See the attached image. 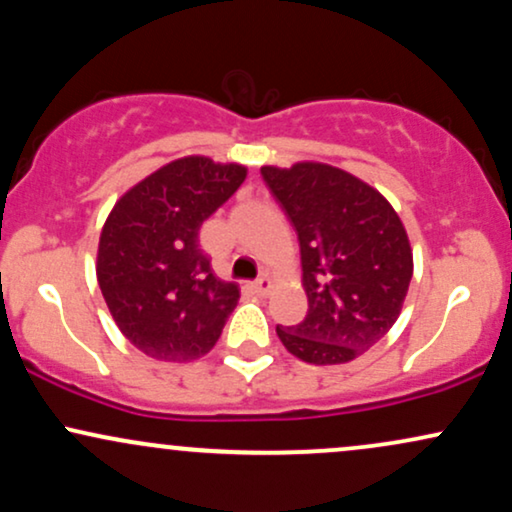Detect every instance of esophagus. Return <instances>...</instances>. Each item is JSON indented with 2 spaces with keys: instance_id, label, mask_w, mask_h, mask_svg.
Instances as JSON below:
<instances>
[{
  "instance_id": "34e87169",
  "label": "esophagus",
  "mask_w": 512,
  "mask_h": 512,
  "mask_svg": "<svg viewBox=\"0 0 512 512\" xmlns=\"http://www.w3.org/2000/svg\"><path fill=\"white\" fill-rule=\"evenodd\" d=\"M269 289H272V281L267 279V276H257L255 281H252V291L257 293V296H267Z\"/></svg>"
}]
</instances>
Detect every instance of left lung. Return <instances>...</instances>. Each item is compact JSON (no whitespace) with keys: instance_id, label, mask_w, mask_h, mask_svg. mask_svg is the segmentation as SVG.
<instances>
[{"instance_id":"1","label":"left lung","mask_w":512,"mask_h":512,"mask_svg":"<svg viewBox=\"0 0 512 512\" xmlns=\"http://www.w3.org/2000/svg\"><path fill=\"white\" fill-rule=\"evenodd\" d=\"M264 185L298 233L308 315L276 325L305 363H349L390 332L409 291L411 248L378 190L325 163L264 166Z\"/></svg>"}]
</instances>
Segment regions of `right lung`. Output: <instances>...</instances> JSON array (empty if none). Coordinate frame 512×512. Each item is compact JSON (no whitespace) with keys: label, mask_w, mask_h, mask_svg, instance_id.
I'll return each mask as SVG.
<instances>
[{"label":"right lung","mask_w":512,"mask_h":512,"mask_svg":"<svg viewBox=\"0 0 512 512\" xmlns=\"http://www.w3.org/2000/svg\"><path fill=\"white\" fill-rule=\"evenodd\" d=\"M243 166L187 156L120 197L98 243V284L125 337L158 361H192L221 337L240 289L216 279L199 228L245 180Z\"/></svg>","instance_id":"right-lung-1"}]
</instances>
